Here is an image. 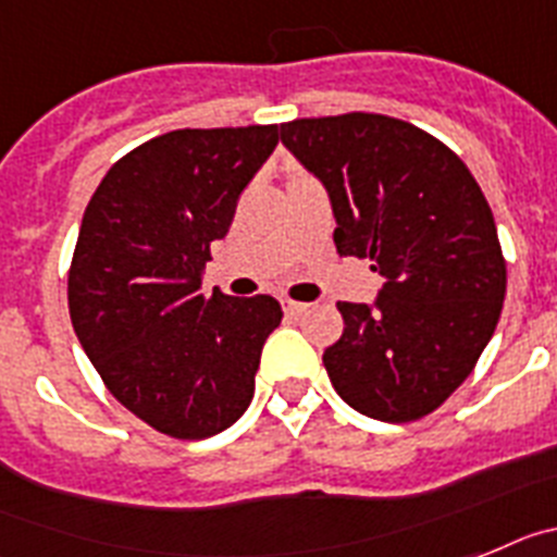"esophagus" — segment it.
Here are the masks:
<instances>
[{"label":"esophagus","mask_w":557,"mask_h":557,"mask_svg":"<svg viewBox=\"0 0 557 557\" xmlns=\"http://www.w3.org/2000/svg\"><path fill=\"white\" fill-rule=\"evenodd\" d=\"M283 311L288 313V317H299V313L308 311V306L306 302H297V299H283Z\"/></svg>","instance_id":"esophagus-1"}]
</instances>
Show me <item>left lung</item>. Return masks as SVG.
<instances>
[{"mask_svg":"<svg viewBox=\"0 0 557 557\" xmlns=\"http://www.w3.org/2000/svg\"><path fill=\"white\" fill-rule=\"evenodd\" d=\"M327 190L342 258H370L375 302H338L345 333L322 356L338 398L367 418L434 412L491 342L507 272L493 212L466 162L418 125L350 111L280 125Z\"/></svg>","mask_w":557,"mask_h":557,"instance_id":"left-lung-1","label":"left lung"}]
</instances>
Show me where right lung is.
Wrapping results in <instances>:
<instances>
[{"label": "right lung", "mask_w": 557, "mask_h": 557, "mask_svg": "<svg viewBox=\"0 0 557 557\" xmlns=\"http://www.w3.org/2000/svg\"><path fill=\"white\" fill-rule=\"evenodd\" d=\"M277 148V125L182 128L111 164L84 212L70 269L77 342L109 393L176 440L230 429L255 395L269 294L201 292L210 244Z\"/></svg>", "instance_id": "add662e5"}]
</instances>
